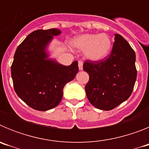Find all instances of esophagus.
Listing matches in <instances>:
<instances>
[{
    "label": "esophagus",
    "instance_id": "esophagus-1",
    "mask_svg": "<svg viewBox=\"0 0 149 149\" xmlns=\"http://www.w3.org/2000/svg\"><path fill=\"white\" fill-rule=\"evenodd\" d=\"M78 67H79V70H81V71L83 70V62L82 61L78 62Z\"/></svg>",
    "mask_w": 149,
    "mask_h": 149
}]
</instances>
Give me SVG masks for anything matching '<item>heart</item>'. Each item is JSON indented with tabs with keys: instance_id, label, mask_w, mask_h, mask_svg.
I'll use <instances>...</instances> for the list:
<instances>
[{
	"instance_id": "obj_1",
	"label": "heart",
	"mask_w": 149,
	"mask_h": 149,
	"mask_svg": "<svg viewBox=\"0 0 149 149\" xmlns=\"http://www.w3.org/2000/svg\"><path fill=\"white\" fill-rule=\"evenodd\" d=\"M74 48L85 51L86 58L92 61H101L108 56L112 47L110 38L107 34L86 33L74 38L72 41Z\"/></svg>"
}]
</instances>
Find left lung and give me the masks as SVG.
<instances>
[{
	"instance_id": "8db88e82",
	"label": "left lung",
	"mask_w": 149,
	"mask_h": 149,
	"mask_svg": "<svg viewBox=\"0 0 149 149\" xmlns=\"http://www.w3.org/2000/svg\"><path fill=\"white\" fill-rule=\"evenodd\" d=\"M111 54L101 61L86 60L84 70L89 80L85 86L88 100L96 108L110 110L131 96L136 82V54L125 39L115 34Z\"/></svg>"
}]
</instances>
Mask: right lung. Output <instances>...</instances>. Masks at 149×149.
Returning a JSON list of instances; mask_svg holds the SVG:
<instances>
[{
  "instance_id": "obj_1",
  "label": "right lung",
  "mask_w": 149,
  "mask_h": 149,
  "mask_svg": "<svg viewBox=\"0 0 149 149\" xmlns=\"http://www.w3.org/2000/svg\"><path fill=\"white\" fill-rule=\"evenodd\" d=\"M60 29L37 30L17 48L11 66L15 93L33 109L46 111L60 104L63 88L78 72V63L63 65L51 58L48 46Z\"/></svg>"
}]
</instances>
